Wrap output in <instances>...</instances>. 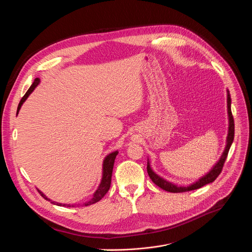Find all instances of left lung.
Wrapping results in <instances>:
<instances>
[{
  "label": "left lung",
  "mask_w": 252,
  "mask_h": 252,
  "mask_svg": "<svg viewBox=\"0 0 252 252\" xmlns=\"http://www.w3.org/2000/svg\"><path fill=\"white\" fill-rule=\"evenodd\" d=\"M227 113H228L229 125H228V134H227V137H226V146H225L224 152L222 153L220 160L217 163H215V165H213V167L209 170V172H207L205 175L200 177L197 182H195L194 184H192L189 187H177V186L173 185L172 183L167 182L166 179L162 178L158 174H157L152 169L150 161L148 160L147 169H148V173H149L151 179L153 181V183L156 184L158 188L162 189L163 190L173 192V193H177V192H185V191L194 190V189L202 188L205 185H208V184L214 182L222 170L223 164L225 162V159L227 158L229 149L231 147V143H232L233 138H234V121H233V117H232V114H231V98H230V94H229L228 91H227Z\"/></svg>",
  "instance_id": "obj_1"
}]
</instances>
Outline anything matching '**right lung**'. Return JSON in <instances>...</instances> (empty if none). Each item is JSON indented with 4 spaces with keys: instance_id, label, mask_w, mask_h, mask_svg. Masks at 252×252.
<instances>
[{
    "instance_id": "1",
    "label": "right lung",
    "mask_w": 252,
    "mask_h": 252,
    "mask_svg": "<svg viewBox=\"0 0 252 252\" xmlns=\"http://www.w3.org/2000/svg\"><path fill=\"white\" fill-rule=\"evenodd\" d=\"M39 83H40V79L37 78V79H35V80L33 81L32 85L30 87V89H29L28 92L25 94V95L22 97V99H21V101H20V103H19V105H18L17 115L19 114V111L21 110L22 104L26 101V99L28 98V96L32 93V91L35 89V87H37V86L39 85ZM118 154H119V152L116 151V152H114V153H112V154H110V155H107V156L104 158L103 162H102V177H101L100 184H99L97 189L94 191V195H93V198H92L91 200H89L88 202L85 203L86 206L91 205V204H94V203L99 201V200L105 195V193H106L107 191H109V189H110V188H111V183H112V174H113L114 163H115V159H116V157L118 156ZM38 191L41 193V195H42L45 199L51 201L53 204H57V205H59V206L75 207V204H65V203L63 204V203H59V202H56V201H52V200L49 199L41 190L38 189Z\"/></svg>"
}]
</instances>
